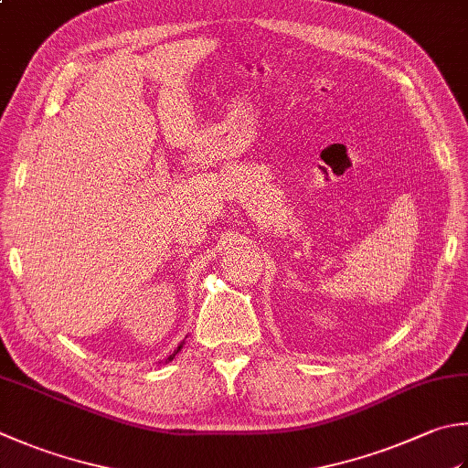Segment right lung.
I'll return each instance as SVG.
<instances>
[{
  "mask_svg": "<svg viewBox=\"0 0 468 468\" xmlns=\"http://www.w3.org/2000/svg\"><path fill=\"white\" fill-rule=\"evenodd\" d=\"M183 344H185V340H183V342L179 344V346H177V348H175V352H173V355H169V356H166V358H165V363H169V360H173V358H175V355H179V350L183 348Z\"/></svg>",
  "mask_w": 468,
  "mask_h": 468,
  "instance_id": "right-lung-1",
  "label": "right lung"
}]
</instances>
